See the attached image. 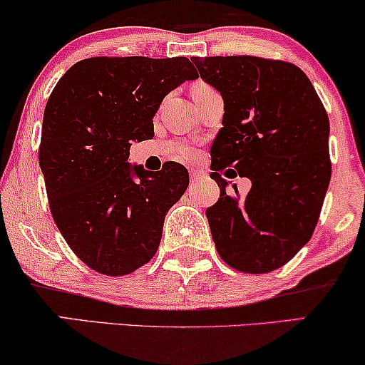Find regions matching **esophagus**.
Listing matches in <instances>:
<instances>
[{
  "label": "esophagus",
  "instance_id": "1",
  "mask_svg": "<svg viewBox=\"0 0 365 365\" xmlns=\"http://www.w3.org/2000/svg\"><path fill=\"white\" fill-rule=\"evenodd\" d=\"M189 176H191L192 182H197V181H201L202 178H205V173L197 171V169H191V174H189Z\"/></svg>",
  "mask_w": 365,
  "mask_h": 365
}]
</instances>
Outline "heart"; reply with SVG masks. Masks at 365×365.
I'll return each instance as SVG.
<instances>
[{
  "instance_id": "heart-1",
  "label": "heart",
  "mask_w": 365,
  "mask_h": 365,
  "mask_svg": "<svg viewBox=\"0 0 365 365\" xmlns=\"http://www.w3.org/2000/svg\"><path fill=\"white\" fill-rule=\"evenodd\" d=\"M210 88H211V87H207L206 83H196V85H194V88H192V93L205 92V90H210ZM189 155H191V150L184 149V150H182V158H189Z\"/></svg>"
}]
</instances>
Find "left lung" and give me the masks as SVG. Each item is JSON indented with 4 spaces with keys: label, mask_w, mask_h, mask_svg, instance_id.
Wrapping results in <instances>:
<instances>
[{
    "label": "left lung",
    "mask_w": 365,
    "mask_h": 365,
    "mask_svg": "<svg viewBox=\"0 0 365 365\" xmlns=\"http://www.w3.org/2000/svg\"><path fill=\"white\" fill-rule=\"evenodd\" d=\"M191 60L225 101L211 145V178L220 186V200L206 210L212 241L231 268L268 273L309 243L319 221L332 173L327 112L309 77L288 61ZM226 167L252 181L245 198L225 192L219 173Z\"/></svg>",
    "instance_id": "8db88e82"
}]
</instances>
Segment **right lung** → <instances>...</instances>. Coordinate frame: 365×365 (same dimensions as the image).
<instances>
[{
    "label": "right lung",
    "mask_w": 365,
    "mask_h": 365,
    "mask_svg": "<svg viewBox=\"0 0 365 365\" xmlns=\"http://www.w3.org/2000/svg\"><path fill=\"white\" fill-rule=\"evenodd\" d=\"M197 78L184 56H93L77 61L46 102L38 160L51 216L72 252L102 275L150 262L187 169L127 163L132 142L154 137L153 117L171 90Z\"/></svg>",
    "instance_id": "1"
}]
</instances>
